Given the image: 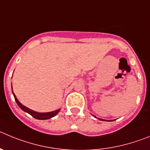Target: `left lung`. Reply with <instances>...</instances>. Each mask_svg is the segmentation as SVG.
Listing matches in <instances>:
<instances>
[{"mask_svg":"<svg viewBox=\"0 0 150 150\" xmlns=\"http://www.w3.org/2000/svg\"><path fill=\"white\" fill-rule=\"evenodd\" d=\"M93 116H94V117H96L94 116V115H93ZM99 120H103V121H114L113 120H103V119H100V118H99Z\"/></svg>","mask_w":150,"mask_h":150,"instance_id":"left-lung-1","label":"left lung"}]
</instances>
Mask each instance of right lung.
Segmentation results:
<instances>
[{"label": "right lung", "mask_w": 150, "mask_h": 150, "mask_svg": "<svg viewBox=\"0 0 150 150\" xmlns=\"http://www.w3.org/2000/svg\"><path fill=\"white\" fill-rule=\"evenodd\" d=\"M12 94H13V96H14L15 100H16V103L18 104V106L20 107V108H21V109L23 110L24 112L30 114L31 116H33L34 118H35V119H38V120H47V119H50V118H52V117H53L54 116H56V115H57L59 112L60 108L56 110V111H53V112H35V111H33V110H31L30 108L24 106V105H22V104L19 102L18 100L17 97H16V96L15 95L14 92H13V91H12Z\"/></svg>", "instance_id": "obj_1"}]
</instances>
